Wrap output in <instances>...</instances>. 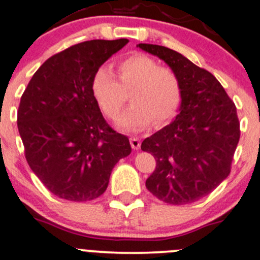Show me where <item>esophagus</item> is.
<instances>
[{"label":"esophagus","instance_id":"obj_1","mask_svg":"<svg viewBox=\"0 0 260 260\" xmlns=\"http://www.w3.org/2000/svg\"><path fill=\"white\" fill-rule=\"evenodd\" d=\"M130 145L134 150H139V149H140V145H141L140 139H139V138H131L130 139Z\"/></svg>","mask_w":260,"mask_h":260}]
</instances>
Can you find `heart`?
I'll list each match as a JSON object with an SVG mask.
<instances>
[{
  "label": "heart",
  "mask_w": 260,
  "mask_h": 260,
  "mask_svg": "<svg viewBox=\"0 0 260 260\" xmlns=\"http://www.w3.org/2000/svg\"><path fill=\"white\" fill-rule=\"evenodd\" d=\"M119 81L106 68H100L91 80L96 103L108 117H115L130 91L131 106L116 119L117 129L141 131L151 122L160 126L173 119L181 104V84L176 72L144 53H134L116 66Z\"/></svg>",
  "instance_id": "1"
}]
</instances>
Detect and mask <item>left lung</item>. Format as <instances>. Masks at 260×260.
I'll list each match as a JSON object with an SVG mask.
<instances>
[{
  "mask_svg": "<svg viewBox=\"0 0 260 260\" xmlns=\"http://www.w3.org/2000/svg\"><path fill=\"white\" fill-rule=\"evenodd\" d=\"M138 47L164 61L181 84L179 114L141 144L156 160L146 188L168 204L194 203L229 175L240 138L237 108L209 71L181 53L159 45Z\"/></svg>",
  "mask_w": 260,
  "mask_h": 260,
  "instance_id": "1",
  "label": "left lung"
}]
</instances>
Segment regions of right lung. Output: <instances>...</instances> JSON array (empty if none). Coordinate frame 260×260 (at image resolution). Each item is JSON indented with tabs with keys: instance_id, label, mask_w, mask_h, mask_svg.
<instances>
[{
	"instance_id": "obj_1",
	"label": "right lung",
	"mask_w": 260,
	"mask_h": 260,
	"mask_svg": "<svg viewBox=\"0 0 260 260\" xmlns=\"http://www.w3.org/2000/svg\"><path fill=\"white\" fill-rule=\"evenodd\" d=\"M129 42L91 40L45 61L28 82L17 126L31 170L56 197L89 202L104 194L116 162L131 152L129 139L108 125L91 80Z\"/></svg>"
}]
</instances>
